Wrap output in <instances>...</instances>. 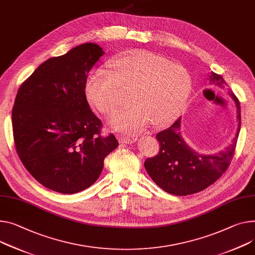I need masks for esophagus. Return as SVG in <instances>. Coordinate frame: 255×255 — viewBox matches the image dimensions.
Wrapping results in <instances>:
<instances>
[{"mask_svg":"<svg viewBox=\"0 0 255 255\" xmlns=\"http://www.w3.org/2000/svg\"><path fill=\"white\" fill-rule=\"evenodd\" d=\"M135 138H131V136H125V135H120V142L125 143V144H131L135 142Z\"/></svg>","mask_w":255,"mask_h":255,"instance_id":"esophagus-1","label":"esophagus"}]
</instances>
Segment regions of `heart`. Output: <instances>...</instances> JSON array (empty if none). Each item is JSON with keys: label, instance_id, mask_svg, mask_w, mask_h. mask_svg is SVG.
<instances>
[{"label": "heart", "instance_id": "1", "mask_svg": "<svg viewBox=\"0 0 255 255\" xmlns=\"http://www.w3.org/2000/svg\"><path fill=\"white\" fill-rule=\"evenodd\" d=\"M112 73L94 70L86 84L90 102L105 115L122 105L123 91L131 90L130 106L114 116V128L133 131L170 124L183 110L191 92V78L180 64L149 51L128 52L110 62Z\"/></svg>", "mask_w": 255, "mask_h": 255}]
</instances>
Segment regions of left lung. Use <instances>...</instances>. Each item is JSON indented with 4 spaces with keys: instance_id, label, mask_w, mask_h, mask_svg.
Instances as JSON below:
<instances>
[{
    "instance_id": "8db88e82",
    "label": "left lung",
    "mask_w": 255,
    "mask_h": 255,
    "mask_svg": "<svg viewBox=\"0 0 255 255\" xmlns=\"http://www.w3.org/2000/svg\"><path fill=\"white\" fill-rule=\"evenodd\" d=\"M209 85L225 88L227 83L218 73L208 74ZM230 96L236 103L238 129L232 144L215 154H200L192 149L181 134V117L168 128L156 134L160 144L159 153L145 160V168L153 182L163 191L178 196L200 192L219 180L228 169L234 156L241 126L240 102L234 93Z\"/></svg>"
}]
</instances>
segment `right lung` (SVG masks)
<instances>
[{"instance_id":"obj_1","label":"right lung","mask_w":255,"mask_h":255,"mask_svg":"<svg viewBox=\"0 0 255 255\" xmlns=\"http://www.w3.org/2000/svg\"><path fill=\"white\" fill-rule=\"evenodd\" d=\"M104 54L87 43L42 63L19 88L12 110L17 154L46 188L74 194L100 177L106 156L119 147L86 97L88 73Z\"/></svg>"}]
</instances>
